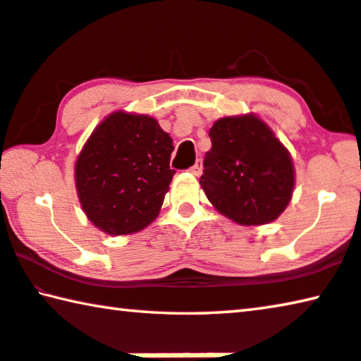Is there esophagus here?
Wrapping results in <instances>:
<instances>
[{
    "instance_id": "1",
    "label": "esophagus",
    "mask_w": 361,
    "mask_h": 361,
    "mask_svg": "<svg viewBox=\"0 0 361 361\" xmlns=\"http://www.w3.org/2000/svg\"><path fill=\"white\" fill-rule=\"evenodd\" d=\"M188 171H190V173H192L193 176H200V174H202V171H203V163H202V159H197L195 164H193L192 168L188 169Z\"/></svg>"
}]
</instances>
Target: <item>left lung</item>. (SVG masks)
<instances>
[{
    "label": "left lung",
    "mask_w": 361,
    "mask_h": 361,
    "mask_svg": "<svg viewBox=\"0 0 361 361\" xmlns=\"http://www.w3.org/2000/svg\"><path fill=\"white\" fill-rule=\"evenodd\" d=\"M200 185L219 213L243 226L274 221L290 202L289 152L257 116L216 121Z\"/></svg>",
    "instance_id": "obj_1"
}]
</instances>
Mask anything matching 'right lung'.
Segmentation results:
<instances>
[{
  "instance_id": "obj_1",
  "label": "right lung",
  "mask_w": 361,
  "mask_h": 361,
  "mask_svg": "<svg viewBox=\"0 0 361 361\" xmlns=\"http://www.w3.org/2000/svg\"><path fill=\"white\" fill-rule=\"evenodd\" d=\"M173 140L149 116L113 113L88 138L75 163L87 218L111 235L142 231L157 218L176 171Z\"/></svg>"
}]
</instances>
